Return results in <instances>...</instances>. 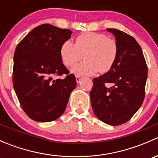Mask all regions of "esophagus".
<instances>
[{
  "label": "esophagus",
  "instance_id": "esophagus-1",
  "mask_svg": "<svg viewBox=\"0 0 158 158\" xmlns=\"http://www.w3.org/2000/svg\"><path fill=\"white\" fill-rule=\"evenodd\" d=\"M76 82H77V83H79V82H80V81L82 79V76H76Z\"/></svg>",
  "mask_w": 158,
  "mask_h": 158
}]
</instances>
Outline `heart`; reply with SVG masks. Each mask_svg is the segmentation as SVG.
I'll use <instances>...</instances> for the list:
<instances>
[{
    "label": "heart",
    "instance_id": "heart-1",
    "mask_svg": "<svg viewBox=\"0 0 158 158\" xmlns=\"http://www.w3.org/2000/svg\"><path fill=\"white\" fill-rule=\"evenodd\" d=\"M62 63L66 67L76 64L82 59V63L76 65L71 73L76 76H91L99 71L105 73L112 68L118 55V47L115 40L101 33H82L73 44L66 40L60 47Z\"/></svg>",
    "mask_w": 158,
    "mask_h": 158
}]
</instances>
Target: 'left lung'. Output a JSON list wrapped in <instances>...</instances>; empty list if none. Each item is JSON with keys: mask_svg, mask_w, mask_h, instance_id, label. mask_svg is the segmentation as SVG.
Returning a JSON list of instances; mask_svg holds the SVG:
<instances>
[{"mask_svg": "<svg viewBox=\"0 0 158 158\" xmlns=\"http://www.w3.org/2000/svg\"><path fill=\"white\" fill-rule=\"evenodd\" d=\"M106 30L115 37L118 55L109 72L93 79L90 98L95 116L115 126L130 120L142 105L148 66L135 38L117 29Z\"/></svg>", "mask_w": 158, "mask_h": 158, "instance_id": "8db88e82", "label": "left lung"}]
</instances>
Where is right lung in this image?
I'll use <instances>...</instances> for the list:
<instances>
[{
    "instance_id": "1",
    "label": "right lung",
    "mask_w": 158,
    "mask_h": 158,
    "mask_svg": "<svg viewBox=\"0 0 158 158\" xmlns=\"http://www.w3.org/2000/svg\"><path fill=\"white\" fill-rule=\"evenodd\" d=\"M72 33L46 23L32 30L16 47L13 85L22 109L33 120L49 122L60 118L76 88V77L69 74L60 55ZM63 74L64 79H54Z\"/></svg>"
}]
</instances>
